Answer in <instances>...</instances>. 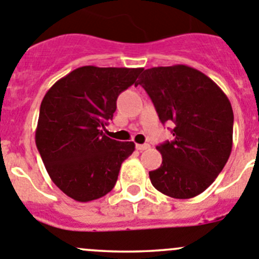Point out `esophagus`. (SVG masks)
<instances>
[{
    "label": "esophagus",
    "mask_w": 259,
    "mask_h": 259,
    "mask_svg": "<svg viewBox=\"0 0 259 259\" xmlns=\"http://www.w3.org/2000/svg\"><path fill=\"white\" fill-rule=\"evenodd\" d=\"M150 147L149 144H142V145H136V149L140 150V151H144V150H147Z\"/></svg>",
    "instance_id": "1"
}]
</instances>
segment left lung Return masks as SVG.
I'll return each mask as SVG.
<instances>
[{
	"mask_svg": "<svg viewBox=\"0 0 259 259\" xmlns=\"http://www.w3.org/2000/svg\"><path fill=\"white\" fill-rule=\"evenodd\" d=\"M137 85L162 124H174L173 141L156 146L162 162L149 173L152 186L173 198L198 196L230 156L234 114L228 97L205 73L184 65L145 70Z\"/></svg>",
	"mask_w": 259,
	"mask_h": 259,
	"instance_id": "1",
	"label": "left lung"
}]
</instances>
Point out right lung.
<instances>
[{
    "label": "right lung",
    "instance_id": "1",
    "mask_svg": "<svg viewBox=\"0 0 259 259\" xmlns=\"http://www.w3.org/2000/svg\"><path fill=\"white\" fill-rule=\"evenodd\" d=\"M142 70L83 66L44 95L36 147L53 183L75 201L109 193L122 162L135 151L134 142L109 139L102 128L113 119L118 95L137 85Z\"/></svg>",
    "mask_w": 259,
    "mask_h": 259
}]
</instances>
